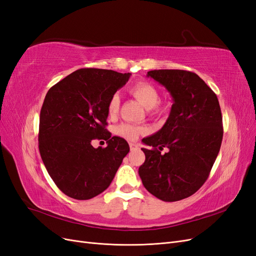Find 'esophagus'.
<instances>
[{
    "instance_id": "34e87169",
    "label": "esophagus",
    "mask_w": 256,
    "mask_h": 256,
    "mask_svg": "<svg viewBox=\"0 0 256 256\" xmlns=\"http://www.w3.org/2000/svg\"><path fill=\"white\" fill-rule=\"evenodd\" d=\"M129 146H130L131 150H134L138 148V145L136 143H129Z\"/></svg>"
}]
</instances>
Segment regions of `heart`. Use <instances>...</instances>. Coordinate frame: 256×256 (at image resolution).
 Masks as SVG:
<instances>
[{
    "instance_id": "b5f03b06",
    "label": "heart",
    "mask_w": 256,
    "mask_h": 256,
    "mask_svg": "<svg viewBox=\"0 0 256 256\" xmlns=\"http://www.w3.org/2000/svg\"><path fill=\"white\" fill-rule=\"evenodd\" d=\"M129 92L142 104L145 109H154L156 113L164 112V108L158 106L160 99L159 90L152 83L146 81H138L131 85L129 88ZM120 95L113 94L109 100V102H108V113H109V115H115L118 113L120 110ZM115 132L118 136L127 138V140H136L138 136L144 132V129L131 125V124L128 122H124L115 128Z\"/></svg>"
}]
</instances>
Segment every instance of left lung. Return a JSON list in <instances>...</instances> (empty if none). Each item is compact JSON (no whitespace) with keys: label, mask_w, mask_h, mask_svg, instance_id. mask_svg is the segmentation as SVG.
Listing matches in <instances>:
<instances>
[{"label":"left lung","mask_w":256,"mask_h":256,"mask_svg":"<svg viewBox=\"0 0 256 256\" xmlns=\"http://www.w3.org/2000/svg\"><path fill=\"white\" fill-rule=\"evenodd\" d=\"M147 76L164 85L173 104L164 127L142 140L152 150L142 148L145 161L138 175L152 196L176 202L202 187L218 156L223 138L219 100L194 72L159 69ZM164 146L169 152L161 154Z\"/></svg>","instance_id":"8db88e82"}]
</instances>
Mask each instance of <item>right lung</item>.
I'll return each instance as SVG.
<instances>
[{"label":"right lung","mask_w":256,"mask_h":256,"mask_svg":"<svg viewBox=\"0 0 256 256\" xmlns=\"http://www.w3.org/2000/svg\"><path fill=\"white\" fill-rule=\"evenodd\" d=\"M131 74L82 68L48 90L40 110L38 147L52 180L66 196L90 200L104 192L130 148L126 140L111 136L108 102ZM104 138V149L91 141Z\"/></svg>","instance_id":"1"}]
</instances>
